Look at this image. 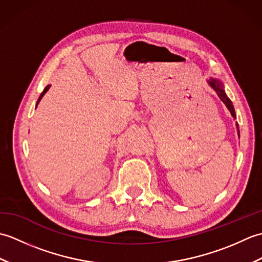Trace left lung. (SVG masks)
<instances>
[{"mask_svg":"<svg viewBox=\"0 0 262 262\" xmlns=\"http://www.w3.org/2000/svg\"><path fill=\"white\" fill-rule=\"evenodd\" d=\"M209 84H210V86L213 88L214 90L216 91V93L219 94V97H220V99L222 100V101H223V102L225 103L227 109L230 110L231 115H232L233 117H234V118H236L235 110H234V107H233V103H232L231 100H230L229 98H227L225 91L223 90V86H222V84H221V82H220V81H216V80H210V81H209ZM236 126H237V125H236ZM237 132H238V135H240V130H238V126H237Z\"/></svg>","mask_w":262,"mask_h":262,"instance_id":"left-lung-1","label":"left lung"}]
</instances>
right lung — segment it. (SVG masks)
I'll list each match as a JSON object with an SVG mask.
<instances>
[{
  "instance_id": "1",
  "label": "right lung",
  "mask_w": 262,
  "mask_h": 262,
  "mask_svg": "<svg viewBox=\"0 0 262 262\" xmlns=\"http://www.w3.org/2000/svg\"><path fill=\"white\" fill-rule=\"evenodd\" d=\"M49 86H51V85H47L45 89H43V91L41 92V94H40V97H39V99H38V102L39 101H40V99L43 97V94H45L47 91H48V89H49ZM38 102H37V104H38Z\"/></svg>"
}]
</instances>
